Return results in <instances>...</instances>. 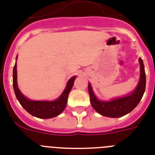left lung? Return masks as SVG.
<instances>
[{
  "mask_svg": "<svg viewBox=\"0 0 155 155\" xmlns=\"http://www.w3.org/2000/svg\"><path fill=\"white\" fill-rule=\"evenodd\" d=\"M139 61L140 62V79L139 84L135 90L127 96L113 99L110 101H101L96 97L91 85L89 83L88 86L90 103L98 113L107 117L117 118L131 112L138 105L143 96L146 89V74L143 62L141 58H139Z\"/></svg>",
  "mask_w": 155,
  "mask_h": 155,
  "instance_id": "obj_1",
  "label": "left lung"
}]
</instances>
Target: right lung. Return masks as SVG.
<instances>
[{"instance_id": "right-lung-1", "label": "right lung", "mask_w": 155, "mask_h": 155, "mask_svg": "<svg viewBox=\"0 0 155 155\" xmlns=\"http://www.w3.org/2000/svg\"><path fill=\"white\" fill-rule=\"evenodd\" d=\"M17 58V57H16ZM76 76L72 77L69 80L66 89L59 97L53 101H31L23 95L17 85V70L16 63L13 68V89L18 101L23 108L31 115L40 119H50L61 114L65 109L67 103L69 93L72 89Z\"/></svg>"}]
</instances>
